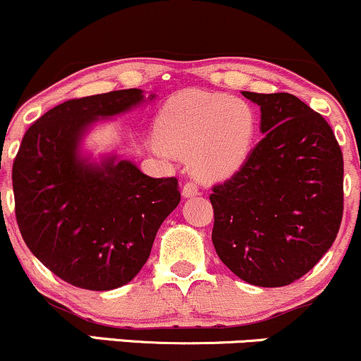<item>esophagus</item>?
<instances>
[{"mask_svg":"<svg viewBox=\"0 0 361 361\" xmlns=\"http://www.w3.org/2000/svg\"><path fill=\"white\" fill-rule=\"evenodd\" d=\"M181 193H183L185 199H190V197L199 195V187H197L193 181H188V183H185L183 188H181Z\"/></svg>","mask_w":361,"mask_h":361,"instance_id":"obj_1","label":"esophagus"}]
</instances>
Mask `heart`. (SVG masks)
<instances>
[{"instance_id":"1","label":"heart","mask_w":361,"mask_h":361,"mask_svg":"<svg viewBox=\"0 0 361 361\" xmlns=\"http://www.w3.org/2000/svg\"><path fill=\"white\" fill-rule=\"evenodd\" d=\"M255 135V114L238 97L188 90L169 99L156 121L162 150L190 157L205 181L226 180L243 166Z\"/></svg>"}]
</instances>
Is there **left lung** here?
<instances>
[{"label": "left lung", "instance_id": "1", "mask_svg": "<svg viewBox=\"0 0 361 361\" xmlns=\"http://www.w3.org/2000/svg\"><path fill=\"white\" fill-rule=\"evenodd\" d=\"M260 108L262 140L212 188V243L233 274L291 284L334 243L343 217V154L327 121L293 94L243 90Z\"/></svg>", "mask_w": 361, "mask_h": 361}]
</instances>
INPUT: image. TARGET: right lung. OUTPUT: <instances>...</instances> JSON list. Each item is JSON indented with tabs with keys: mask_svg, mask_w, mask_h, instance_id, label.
<instances>
[{
	"mask_svg": "<svg viewBox=\"0 0 361 361\" xmlns=\"http://www.w3.org/2000/svg\"><path fill=\"white\" fill-rule=\"evenodd\" d=\"M144 102L140 89L63 102L27 130L15 157L22 238L53 274L77 288L109 291L130 283L180 204L176 178H150L118 152L92 159L82 147L97 123Z\"/></svg>",
	"mask_w": 361,
	"mask_h": 361,
	"instance_id": "right-lung-1",
	"label": "right lung"
}]
</instances>
